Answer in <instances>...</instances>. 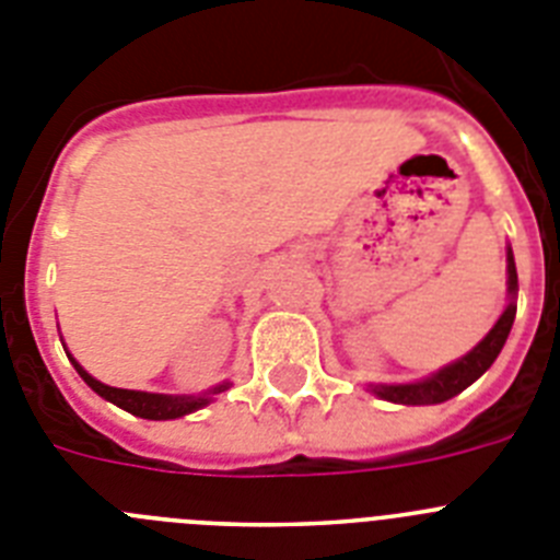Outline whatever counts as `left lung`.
<instances>
[{
    "mask_svg": "<svg viewBox=\"0 0 560 560\" xmlns=\"http://www.w3.org/2000/svg\"><path fill=\"white\" fill-rule=\"evenodd\" d=\"M508 291L511 296H516L518 291V277H516V264H513V252L508 249ZM513 319H516V303H511L504 308V314L499 316V323L493 325L491 334L479 341L477 348L468 355H463L459 361L443 368L440 373H434L432 378L418 381V384H395V387H373V393L384 400H393V404H443V400L454 398V395L463 393L465 387H471L474 381L491 368L497 361L499 350L504 348L508 334L513 328Z\"/></svg>",
    "mask_w": 560,
    "mask_h": 560,
    "instance_id": "8db88e82",
    "label": "left lung"
}]
</instances>
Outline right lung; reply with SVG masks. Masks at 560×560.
<instances>
[{
	"instance_id": "right-lung-1",
	"label": "right lung",
	"mask_w": 560,
	"mask_h": 560,
	"mask_svg": "<svg viewBox=\"0 0 560 560\" xmlns=\"http://www.w3.org/2000/svg\"><path fill=\"white\" fill-rule=\"evenodd\" d=\"M78 370V375H81L83 381H86L89 387L95 389L101 398L112 400L114 407L126 409V412L137 415V418H148V420H171V418H182V415L187 412H196V409H201L205 404H210L212 395L224 393L226 384H219L215 389H210L207 395H160V393H133V389H117V387H106V384H101L97 378H92V375L86 373V370L78 364V361H72Z\"/></svg>"
}]
</instances>
